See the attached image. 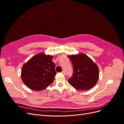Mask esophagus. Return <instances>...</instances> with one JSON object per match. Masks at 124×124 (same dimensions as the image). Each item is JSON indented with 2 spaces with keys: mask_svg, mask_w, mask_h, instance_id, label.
<instances>
[{
  "mask_svg": "<svg viewBox=\"0 0 124 124\" xmlns=\"http://www.w3.org/2000/svg\"><path fill=\"white\" fill-rule=\"evenodd\" d=\"M62 73L63 75H66V73H65V72L64 71H62Z\"/></svg>",
  "mask_w": 124,
  "mask_h": 124,
  "instance_id": "esophagus-1",
  "label": "esophagus"
}]
</instances>
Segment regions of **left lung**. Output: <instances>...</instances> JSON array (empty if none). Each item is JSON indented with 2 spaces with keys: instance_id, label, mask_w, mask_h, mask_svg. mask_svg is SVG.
Returning a JSON list of instances; mask_svg holds the SVG:
<instances>
[{
  "instance_id": "obj_1",
  "label": "left lung",
  "mask_w": 124,
  "mask_h": 124,
  "mask_svg": "<svg viewBox=\"0 0 124 124\" xmlns=\"http://www.w3.org/2000/svg\"><path fill=\"white\" fill-rule=\"evenodd\" d=\"M73 67L72 77L69 83L78 90L91 89L98 82L99 76L98 67L88 56L83 53L68 55Z\"/></svg>"
}]
</instances>
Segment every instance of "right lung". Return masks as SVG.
Here are the masks:
<instances>
[{
	"instance_id": "right-lung-1",
	"label": "right lung",
	"mask_w": 124,
	"mask_h": 124,
	"mask_svg": "<svg viewBox=\"0 0 124 124\" xmlns=\"http://www.w3.org/2000/svg\"><path fill=\"white\" fill-rule=\"evenodd\" d=\"M53 56L39 53L22 66L21 78L25 85L33 91H40L53 83L56 75Z\"/></svg>"
}]
</instances>
